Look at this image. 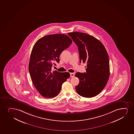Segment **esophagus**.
I'll use <instances>...</instances> for the list:
<instances>
[{"instance_id": "1", "label": "esophagus", "mask_w": 134, "mask_h": 134, "mask_svg": "<svg viewBox=\"0 0 134 134\" xmlns=\"http://www.w3.org/2000/svg\"><path fill=\"white\" fill-rule=\"evenodd\" d=\"M74 77V73H70V77Z\"/></svg>"}]
</instances>
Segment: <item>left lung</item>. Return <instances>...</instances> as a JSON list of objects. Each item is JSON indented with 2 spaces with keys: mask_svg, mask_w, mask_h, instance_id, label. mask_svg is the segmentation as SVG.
Returning a JSON list of instances; mask_svg holds the SVG:
<instances>
[{
  "mask_svg": "<svg viewBox=\"0 0 134 134\" xmlns=\"http://www.w3.org/2000/svg\"><path fill=\"white\" fill-rule=\"evenodd\" d=\"M78 47L80 62H87L86 72H77L79 83L75 87L77 94L91 98L100 93L110 75L109 55L102 43L94 37L79 32L68 33Z\"/></svg>",
  "mask_w": 134,
  "mask_h": 134,
  "instance_id": "left-lung-1",
  "label": "left lung"
}]
</instances>
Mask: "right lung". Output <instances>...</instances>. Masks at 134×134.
I'll use <instances>...</instances> for the list:
<instances>
[{
	"mask_svg": "<svg viewBox=\"0 0 134 134\" xmlns=\"http://www.w3.org/2000/svg\"><path fill=\"white\" fill-rule=\"evenodd\" d=\"M67 35H46L37 41L32 50L29 70L34 85L46 98H53L60 93L62 84L70 77L68 72L52 71L54 62H60V54L71 45Z\"/></svg>",
	"mask_w": 134,
	"mask_h": 134,
	"instance_id": "add662e5",
	"label": "right lung"
}]
</instances>
